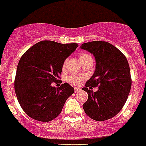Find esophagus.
I'll return each mask as SVG.
<instances>
[{
    "mask_svg": "<svg viewBox=\"0 0 146 146\" xmlns=\"http://www.w3.org/2000/svg\"><path fill=\"white\" fill-rule=\"evenodd\" d=\"M80 90H81V89H80V88H74V91H75V92L80 91Z\"/></svg>",
    "mask_w": 146,
    "mask_h": 146,
    "instance_id": "obj_1",
    "label": "esophagus"
}]
</instances>
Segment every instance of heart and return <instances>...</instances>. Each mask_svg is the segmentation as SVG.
Masks as SVG:
<instances>
[{
	"label": "heart",
	"instance_id": "1",
	"mask_svg": "<svg viewBox=\"0 0 146 146\" xmlns=\"http://www.w3.org/2000/svg\"><path fill=\"white\" fill-rule=\"evenodd\" d=\"M91 56L88 53H85V52H82L80 54V61H82L84 60H85L86 58H89ZM66 62H67V60H65L63 64V69H65L66 68ZM85 79V77L82 75H77V74H72V75H70L69 77H67L66 80H67L68 82H70V83L73 84V85H80L81 82H82V80Z\"/></svg>",
	"mask_w": 146,
	"mask_h": 146
}]
</instances>
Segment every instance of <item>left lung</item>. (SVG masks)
I'll return each mask as SVG.
<instances>
[{"label": "left lung", "instance_id": "8db88e82", "mask_svg": "<svg viewBox=\"0 0 146 146\" xmlns=\"http://www.w3.org/2000/svg\"><path fill=\"white\" fill-rule=\"evenodd\" d=\"M90 52L96 59L93 75L82 90L88 99L82 105L85 113L96 121L109 119L123 108L129 96L132 79L125 56L111 43L105 41H92L80 46ZM98 86L93 92V87Z\"/></svg>", "mask_w": 146, "mask_h": 146}]
</instances>
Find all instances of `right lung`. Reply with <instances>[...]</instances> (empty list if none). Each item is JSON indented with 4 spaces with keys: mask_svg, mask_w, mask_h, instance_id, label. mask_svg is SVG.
<instances>
[{
    "mask_svg": "<svg viewBox=\"0 0 146 146\" xmlns=\"http://www.w3.org/2000/svg\"><path fill=\"white\" fill-rule=\"evenodd\" d=\"M77 47V43L42 40L22 55L17 66L14 89L21 109L29 117L45 122L60 114L74 89L66 82L58 88L51 83L58 81L64 61Z\"/></svg>",
    "mask_w": 146,
    "mask_h": 146,
    "instance_id": "obj_1",
    "label": "right lung"
}]
</instances>
